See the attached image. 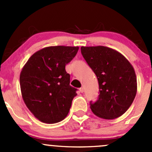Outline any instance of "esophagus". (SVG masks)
<instances>
[{"mask_svg":"<svg viewBox=\"0 0 152 152\" xmlns=\"http://www.w3.org/2000/svg\"><path fill=\"white\" fill-rule=\"evenodd\" d=\"M79 91H80L81 93H84V91H85V90H84V87H81V88H79Z\"/></svg>","mask_w":152,"mask_h":152,"instance_id":"esophagus-1","label":"esophagus"}]
</instances>
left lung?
Listing matches in <instances>:
<instances>
[{
    "label": "left lung",
    "mask_w": 152,
    "mask_h": 152,
    "mask_svg": "<svg viewBox=\"0 0 152 152\" xmlns=\"http://www.w3.org/2000/svg\"><path fill=\"white\" fill-rule=\"evenodd\" d=\"M85 59L97 76L99 99L90 102L92 112L107 120L126 113L137 93V78L132 65L117 50L102 46L81 47Z\"/></svg>",
    "instance_id": "left-lung-1"
}]
</instances>
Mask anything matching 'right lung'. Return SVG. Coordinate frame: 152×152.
Here are the masks:
<instances>
[{
	"mask_svg": "<svg viewBox=\"0 0 152 152\" xmlns=\"http://www.w3.org/2000/svg\"><path fill=\"white\" fill-rule=\"evenodd\" d=\"M79 47L50 46L34 53L20 75L24 103L35 118L55 124L66 118L77 89L70 85L65 65L74 58Z\"/></svg>",
	"mask_w": 152,
	"mask_h": 152,
	"instance_id": "obj_1",
	"label": "right lung"
}]
</instances>
